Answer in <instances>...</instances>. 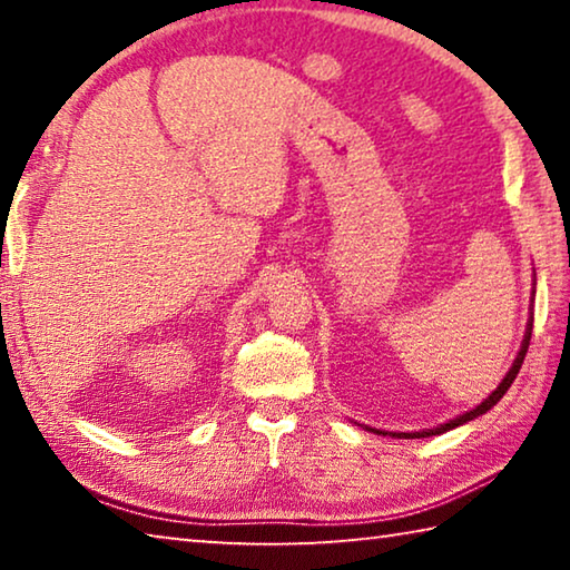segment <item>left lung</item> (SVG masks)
I'll return each instance as SVG.
<instances>
[{"label": "left lung", "mask_w": 570, "mask_h": 570, "mask_svg": "<svg viewBox=\"0 0 570 570\" xmlns=\"http://www.w3.org/2000/svg\"><path fill=\"white\" fill-rule=\"evenodd\" d=\"M530 332H533V320H530V324H528V332H525V340H523V346H520V352H518V356H515V362H513V366H510V372L505 374V380L498 384V390L490 394V397L485 400V402H480L475 410H470V412H465V414H460V417H455V420H450V422H445V424H440V428H435V430H428V432H394L392 438H407V440H412V438H430V435H440V432H448V430H452V428H458V424H465V422H470V420H475V417H480V414H485L490 407H493V404H498L500 400H503V394L508 392V387L510 384H513V380L518 377V372H520V366H523V360H525V354H528V344H530ZM384 435V432H382Z\"/></svg>", "instance_id": "8db88e82"}]
</instances>
